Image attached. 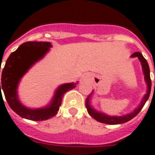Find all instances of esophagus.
Segmentation results:
<instances>
[{
	"label": "esophagus",
	"mask_w": 155,
	"mask_h": 155,
	"mask_svg": "<svg viewBox=\"0 0 155 155\" xmlns=\"http://www.w3.org/2000/svg\"><path fill=\"white\" fill-rule=\"evenodd\" d=\"M82 79H83V80H88V76L87 74L84 75V76L82 78Z\"/></svg>",
	"instance_id": "1"
}]
</instances>
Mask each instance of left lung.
Here are the masks:
<instances>
[{"mask_svg": "<svg viewBox=\"0 0 155 155\" xmlns=\"http://www.w3.org/2000/svg\"><path fill=\"white\" fill-rule=\"evenodd\" d=\"M131 57H137L139 60L140 61L141 66H142L143 73L144 75V80H145V82H146L147 84V87L146 94H145L143 97L140 105H139L133 111L131 112V113L127 114L121 116H110L107 114L104 113V112L98 111L97 110H96L95 108L92 107V105H91V100L92 99V96H93L94 95V90H92V92H91L90 95L87 97L86 101H85V106H86L87 110H88V113L89 114V115H90L91 117H93L94 119H96V121H99V122L104 123V124H108V125H118V124H123V123H125L127 122V121H130L131 119H133V117H136V116L140 113V111L141 110H142V108L143 107L144 104H146V102L147 101L148 98L150 96V89H151V80H150V68H149V65H148L147 60L145 59V58L143 56V55L140 52H138V51H137V52H135V53H133V55H131Z\"/></svg>", "mask_w": 155, "mask_h": 155, "instance_id": "obj_1", "label": "left lung"}]
</instances>
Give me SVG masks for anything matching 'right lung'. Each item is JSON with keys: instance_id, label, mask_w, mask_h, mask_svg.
<instances>
[{"instance_id": "obj_1", "label": "right lung", "mask_w": 155, "mask_h": 155, "mask_svg": "<svg viewBox=\"0 0 155 155\" xmlns=\"http://www.w3.org/2000/svg\"><path fill=\"white\" fill-rule=\"evenodd\" d=\"M51 47V44L47 41H28L22 44L9 55L1 73V96L2 95L1 90H3L10 107L23 118L31 121H45L54 117L61 105L64 93L74 88L78 84V81H77L76 83H65L59 85L55 89L49 104L44 107L30 108L21 103L18 95V84L21 79L37 62L43 59Z\"/></svg>"}]
</instances>
